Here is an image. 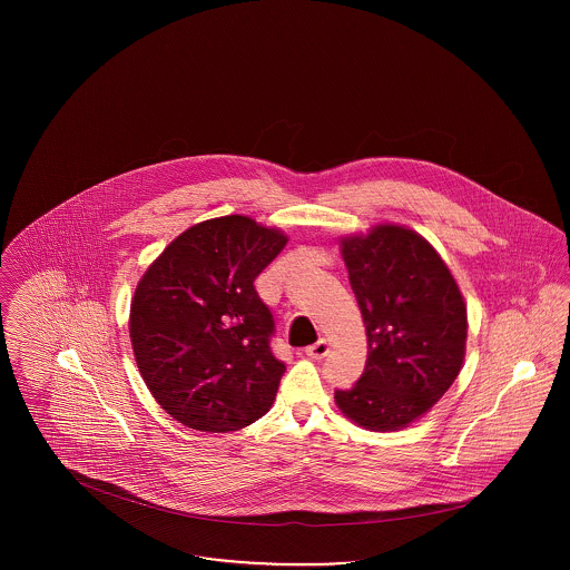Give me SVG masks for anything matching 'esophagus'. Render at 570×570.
<instances>
[{
  "label": "esophagus",
  "instance_id": "34e87169",
  "mask_svg": "<svg viewBox=\"0 0 570 570\" xmlns=\"http://www.w3.org/2000/svg\"><path fill=\"white\" fill-rule=\"evenodd\" d=\"M305 354H307L309 358H325L326 354H328V342H326V340H318L316 344H312V346L305 348Z\"/></svg>",
  "mask_w": 570,
  "mask_h": 570
}]
</instances>
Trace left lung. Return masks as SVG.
Returning a JSON list of instances; mask_svg holds the SVG:
<instances>
[{
	"instance_id": "1",
	"label": "left lung",
	"mask_w": 570,
	"mask_h": 570,
	"mask_svg": "<svg viewBox=\"0 0 570 570\" xmlns=\"http://www.w3.org/2000/svg\"><path fill=\"white\" fill-rule=\"evenodd\" d=\"M342 256L367 331V361L353 389L335 391V404L365 430L395 432L458 379L465 303L434 247L404 226L348 237Z\"/></svg>"
}]
</instances>
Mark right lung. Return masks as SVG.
I'll use <instances>...</instances> for the list:
<instances>
[{"mask_svg":"<svg viewBox=\"0 0 570 570\" xmlns=\"http://www.w3.org/2000/svg\"><path fill=\"white\" fill-rule=\"evenodd\" d=\"M286 237L245 216L181 233L136 286L130 340L156 402L198 432H237L272 407L286 365L254 279Z\"/></svg>","mask_w":570,"mask_h":570,"instance_id":"add662e5","label":"right lung"}]
</instances>
